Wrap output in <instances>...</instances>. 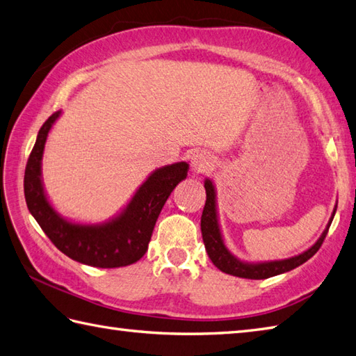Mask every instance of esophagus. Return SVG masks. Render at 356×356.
<instances>
[{
  "instance_id": "34e87169",
  "label": "esophagus",
  "mask_w": 356,
  "mask_h": 356,
  "mask_svg": "<svg viewBox=\"0 0 356 356\" xmlns=\"http://www.w3.org/2000/svg\"><path fill=\"white\" fill-rule=\"evenodd\" d=\"M213 163H215L213 156L207 154V152H197V154L192 156V169L198 173L212 169Z\"/></svg>"
}]
</instances>
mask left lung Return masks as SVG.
<instances>
[{
    "mask_svg": "<svg viewBox=\"0 0 356 356\" xmlns=\"http://www.w3.org/2000/svg\"><path fill=\"white\" fill-rule=\"evenodd\" d=\"M204 187H206V206H204V210H202V216H201V234H202V241H204V245H206V250L209 253V258L212 259V263L218 267L221 272L234 275V277H239V278L266 280V278L275 277V275H281L289 270H293L298 266L306 263V261L314 257L318 252V249L321 248L324 238L329 232L333 216H335V212H337V206H335L327 226H325L321 236L318 238V241L307 250L300 253V255H295L292 258H286V259L264 261V263H249V261H243L236 258L234 253L227 249V245L224 243V238L221 234V227H220L218 209H216V191H215L213 181L206 178Z\"/></svg>",
    "mask_w": 356,
    "mask_h": 356,
    "instance_id": "8db88e82",
    "label": "left lung"
}]
</instances>
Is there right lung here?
<instances>
[{"label":"right lung","mask_w":356,"mask_h":356,"mask_svg":"<svg viewBox=\"0 0 356 356\" xmlns=\"http://www.w3.org/2000/svg\"><path fill=\"white\" fill-rule=\"evenodd\" d=\"M50 115L40 129L24 173V197L40 227L64 255L78 263L99 269H113L136 263L147 252L149 241L165 201L181 181L186 179L188 164L173 163L155 169L136 188L134 197L112 218L87 224L64 218L49 201L42 183V155L50 129L61 117Z\"/></svg>","instance_id":"1"}]
</instances>
